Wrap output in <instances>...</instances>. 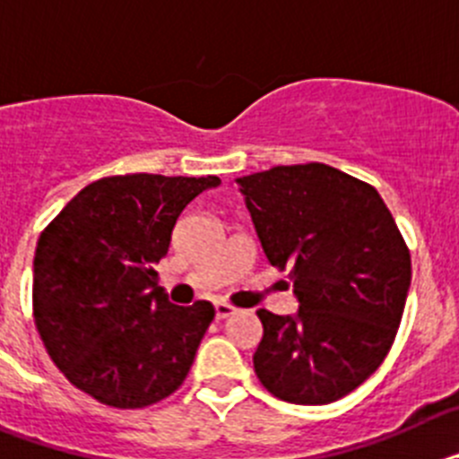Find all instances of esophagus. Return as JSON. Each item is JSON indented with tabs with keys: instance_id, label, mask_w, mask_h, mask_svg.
<instances>
[{
	"instance_id": "esophagus-1",
	"label": "esophagus",
	"mask_w": 459,
	"mask_h": 459,
	"mask_svg": "<svg viewBox=\"0 0 459 459\" xmlns=\"http://www.w3.org/2000/svg\"><path fill=\"white\" fill-rule=\"evenodd\" d=\"M234 312H237V310H234L232 306H227V303H216V317H218V319L232 317Z\"/></svg>"
}]
</instances>
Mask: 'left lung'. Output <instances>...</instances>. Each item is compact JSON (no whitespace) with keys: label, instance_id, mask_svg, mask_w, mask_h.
I'll use <instances>...</instances> for the list:
<instances>
[{"label":"left lung","instance_id":"1","mask_svg":"<svg viewBox=\"0 0 459 459\" xmlns=\"http://www.w3.org/2000/svg\"><path fill=\"white\" fill-rule=\"evenodd\" d=\"M271 266L290 269L299 312L257 310L253 356L271 395L335 403L386 359L411 285V257L375 188L324 163L237 179Z\"/></svg>","mask_w":459,"mask_h":459}]
</instances>
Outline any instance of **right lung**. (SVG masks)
<instances>
[{"label": "right lung", "instance_id": "right-lung-1", "mask_svg": "<svg viewBox=\"0 0 459 459\" xmlns=\"http://www.w3.org/2000/svg\"><path fill=\"white\" fill-rule=\"evenodd\" d=\"M218 177L124 174L80 190L40 232L34 322L73 386L117 409H142L184 384L213 306L169 303L153 266L181 211Z\"/></svg>", "mask_w": 459, "mask_h": 459}]
</instances>
